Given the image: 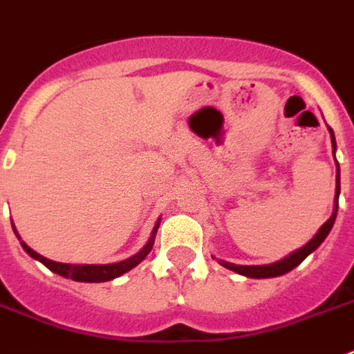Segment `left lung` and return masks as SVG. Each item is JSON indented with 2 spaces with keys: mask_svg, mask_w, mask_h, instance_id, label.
Listing matches in <instances>:
<instances>
[{
  "mask_svg": "<svg viewBox=\"0 0 354 354\" xmlns=\"http://www.w3.org/2000/svg\"><path fill=\"white\" fill-rule=\"evenodd\" d=\"M329 133H331V145H333V156H335V151H337V141H335V133L329 128ZM337 160V159H335ZM338 195H340V166L337 162V189H335V204H333V213L331 217L326 221V223L320 226L315 236L311 241L302 246L300 250H295L293 253H289L288 257H284L282 261L273 262V264H262V266H239V264H232V262L226 261H218V264L224 266L226 270H232L239 275L250 277V279H271V277H280L289 273L291 270H295L300 262L306 259L308 255H311L315 250H317L324 241H326V236L329 235L331 232L333 224H335V218H337V212H338Z\"/></svg>",
  "mask_w": 354,
  "mask_h": 354,
  "instance_id": "obj_1",
  "label": "left lung"
}]
</instances>
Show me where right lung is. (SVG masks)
<instances>
[{
	"label": "right lung",
	"instance_id": "add662e5",
	"mask_svg": "<svg viewBox=\"0 0 354 354\" xmlns=\"http://www.w3.org/2000/svg\"><path fill=\"white\" fill-rule=\"evenodd\" d=\"M159 224H160V218L156 223L153 230H151V235L148 239V242L145 244L139 253H136L133 257L127 259V261H121V262H113V264H65V262H54L50 259H46V257L39 255L36 251L28 248L25 242L21 241V236L17 233L16 226L14 227V233L16 236L19 239L21 242V248L32 257V259H36L39 261L41 264L46 266L48 270L57 273V275L65 277V279H72L75 282H108V280H113L118 279V277L124 275L127 271H130L131 268H136L137 264H141L142 261L146 259V255L150 253L151 248H153V242H156V235H157V230H159Z\"/></svg>",
	"mask_w": 354,
	"mask_h": 354
}]
</instances>
